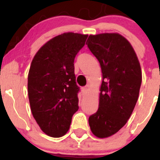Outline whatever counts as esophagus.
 I'll use <instances>...</instances> for the list:
<instances>
[{
    "instance_id": "esophagus-1",
    "label": "esophagus",
    "mask_w": 160,
    "mask_h": 160,
    "mask_svg": "<svg viewBox=\"0 0 160 160\" xmlns=\"http://www.w3.org/2000/svg\"><path fill=\"white\" fill-rule=\"evenodd\" d=\"M88 88H87V87L82 88V93H83V95H86L87 93H88Z\"/></svg>"
}]
</instances>
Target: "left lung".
Segmentation results:
<instances>
[{"label":"left lung","instance_id":"left-lung-1","mask_svg":"<svg viewBox=\"0 0 160 160\" xmlns=\"http://www.w3.org/2000/svg\"><path fill=\"white\" fill-rule=\"evenodd\" d=\"M86 44L102 72L99 107L88 122L95 136L108 138L127 123L135 108L142 83L141 67L131 43L120 34L90 35Z\"/></svg>","mask_w":160,"mask_h":160}]
</instances>
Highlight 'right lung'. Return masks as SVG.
Instances as JSON below:
<instances>
[{"instance_id":"1","label":"right lung","mask_w":160,"mask_h":160,"mask_svg":"<svg viewBox=\"0 0 160 160\" xmlns=\"http://www.w3.org/2000/svg\"><path fill=\"white\" fill-rule=\"evenodd\" d=\"M88 35L65 32L51 38L37 52L28 76L32 115L41 130L53 138L63 136L78 111V86L74 59Z\"/></svg>"}]
</instances>
